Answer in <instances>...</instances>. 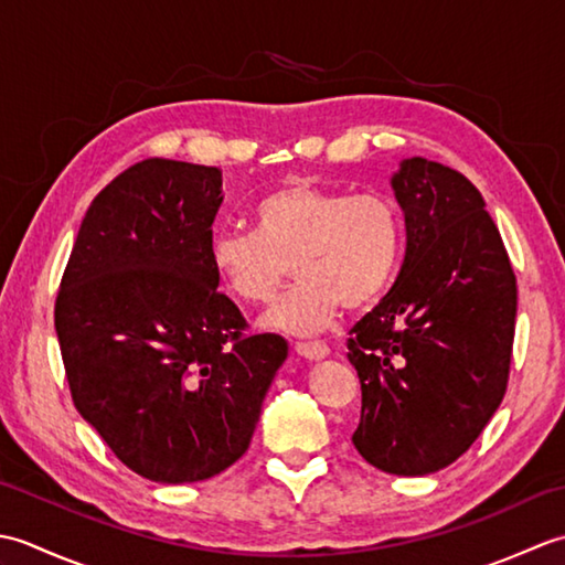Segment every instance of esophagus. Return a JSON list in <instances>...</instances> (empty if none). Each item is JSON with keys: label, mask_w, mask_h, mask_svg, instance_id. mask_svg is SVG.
I'll use <instances>...</instances> for the list:
<instances>
[{"label": "esophagus", "mask_w": 565, "mask_h": 565, "mask_svg": "<svg viewBox=\"0 0 565 565\" xmlns=\"http://www.w3.org/2000/svg\"><path fill=\"white\" fill-rule=\"evenodd\" d=\"M296 352L303 359H308V362H320V359H326L330 354L328 344H322V342H298Z\"/></svg>", "instance_id": "esophagus-1"}]
</instances>
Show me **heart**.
Segmentation results:
<instances>
[{"label":"heart","instance_id":"heart-1","mask_svg":"<svg viewBox=\"0 0 565 565\" xmlns=\"http://www.w3.org/2000/svg\"><path fill=\"white\" fill-rule=\"evenodd\" d=\"M401 215L383 194H352L286 182L252 209V233L218 231L211 267L239 303H269L291 274L296 286L264 326L291 334L330 328L340 308L359 310L386 294L401 262Z\"/></svg>","mask_w":565,"mask_h":565}]
</instances>
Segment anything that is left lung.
<instances>
[{"mask_svg": "<svg viewBox=\"0 0 565 565\" xmlns=\"http://www.w3.org/2000/svg\"><path fill=\"white\" fill-rule=\"evenodd\" d=\"M391 189L405 257L347 342L362 383L352 441L381 471L425 476L459 459L502 403L518 281L481 191L461 172L407 158Z\"/></svg>", "mask_w": 565, "mask_h": 565, "instance_id": "left-lung-1", "label": "left lung"}]
</instances>
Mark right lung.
<instances>
[{
    "instance_id": "add662e5",
    "label": "right lung",
    "mask_w": 565,
    "mask_h": 565,
    "mask_svg": "<svg viewBox=\"0 0 565 565\" xmlns=\"http://www.w3.org/2000/svg\"><path fill=\"white\" fill-rule=\"evenodd\" d=\"M215 167L142 160L92 201L55 301L72 401L130 471L196 483L249 447L289 356L243 334L209 259L223 201Z\"/></svg>"
}]
</instances>
